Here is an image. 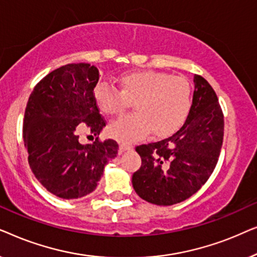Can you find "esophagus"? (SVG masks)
Here are the masks:
<instances>
[{"label":"esophagus","mask_w":257,"mask_h":257,"mask_svg":"<svg viewBox=\"0 0 257 257\" xmlns=\"http://www.w3.org/2000/svg\"><path fill=\"white\" fill-rule=\"evenodd\" d=\"M130 149H131V146L127 144H119V153H124L125 151H128Z\"/></svg>","instance_id":"1"}]
</instances>
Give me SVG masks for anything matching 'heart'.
<instances>
[{
  "label": "heart",
  "instance_id": "1",
  "mask_svg": "<svg viewBox=\"0 0 257 257\" xmlns=\"http://www.w3.org/2000/svg\"><path fill=\"white\" fill-rule=\"evenodd\" d=\"M119 91L97 84L93 99L105 115H117L135 103L137 113L108 125V135L121 143H133L153 131L156 137L177 132L187 120L192 107V90L182 77L142 70L122 73L117 78Z\"/></svg>",
  "mask_w": 257,
  "mask_h": 257
}]
</instances>
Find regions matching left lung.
<instances>
[{"instance_id": "left-lung-1", "label": "left lung", "mask_w": 257, "mask_h": 257, "mask_svg": "<svg viewBox=\"0 0 257 257\" xmlns=\"http://www.w3.org/2000/svg\"><path fill=\"white\" fill-rule=\"evenodd\" d=\"M223 125L215 91L195 75L191 112L182 127L170 138L136 149L142 158L132 177L137 194L153 205L171 206L198 192L219 160Z\"/></svg>"}]
</instances>
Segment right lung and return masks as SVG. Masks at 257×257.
I'll list each match as a JSON object with an SVG mask.
<instances>
[{"label":"right lung","mask_w":257,"mask_h":257,"mask_svg":"<svg viewBox=\"0 0 257 257\" xmlns=\"http://www.w3.org/2000/svg\"><path fill=\"white\" fill-rule=\"evenodd\" d=\"M98 80L94 65L66 64L45 76L28 100L23 122L28 161L42 186L61 199L92 193L106 164L117 157L115 140L79 143L83 130L99 136L106 125L93 99Z\"/></svg>","instance_id":"obj_1"}]
</instances>
